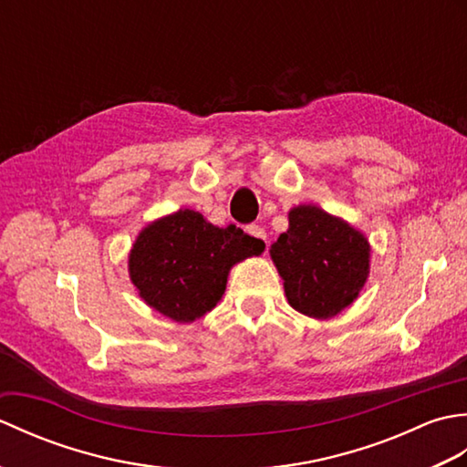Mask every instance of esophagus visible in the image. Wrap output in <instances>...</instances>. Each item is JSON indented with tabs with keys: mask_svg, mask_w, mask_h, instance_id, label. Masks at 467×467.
<instances>
[{
	"mask_svg": "<svg viewBox=\"0 0 467 467\" xmlns=\"http://www.w3.org/2000/svg\"><path fill=\"white\" fill-rule=\"evenodd\" d=\"M246 233H249L251 236H254V239L259 241V243H266V233H265L263 226L249 224V226H246Z\"/></svg>",
	"mask_w": 467,
	"mask_h": 467,
	"instance_id": "esophagus-1",
	"label": "esophagus"
}]
</instances>
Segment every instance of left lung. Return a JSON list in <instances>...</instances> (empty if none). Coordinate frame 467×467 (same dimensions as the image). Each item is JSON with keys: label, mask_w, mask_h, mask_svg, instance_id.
<instances>
[{"label": "left lung", "mask_w": 467, "mask_h": 467, "mask_svg": "<svg viewBox=\"0 0 467 467\" xmlns=\"http://www.w3.org/2000/svg\"><path fill=\"white\" fill-rule=\"evenodd\" d=\"M286 301L313 319H331L347 309L369 279L371 244L339 216L315 204L289 211V228L271 244Z\"/></svg>", "instance_id": "obj_1"}]
</instances>
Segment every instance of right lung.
Segmentation results:
<instances>
[{
  "instance_id": "add662e5",
  "label": "right lung",
  "mask_w": 467,
  "mask_h": 467,
  "mask_svg": "<svg viewBox=\"0 0 467 467\" xmlns=\"http://www.w3.org/2000/svg\"><path fill=\"white\" fill-rule=\"evenodd\" d=\"M263 251L265 243L236 224L221 228L181 208L138 233L128 275L150 309L174 323H192L221 303L233 266Z\"/></svg>"
}]
</instances>
